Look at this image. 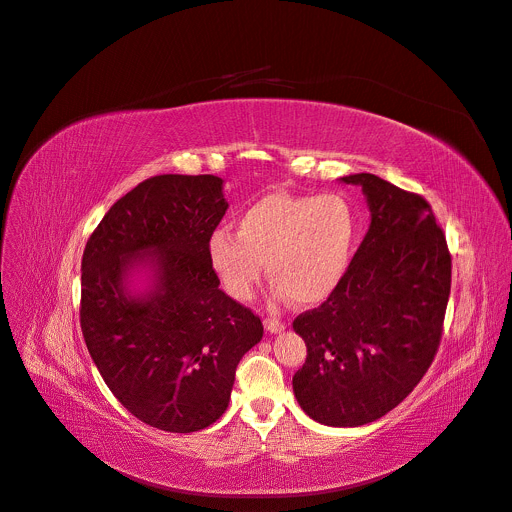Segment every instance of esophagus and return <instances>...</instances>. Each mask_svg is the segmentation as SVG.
I'll list each match as a JSON object with an SVG mask.
<instances>
[{
    "mask_svg": "<svg viewBox=\"0 0 512 512\" xmlns=\"http://www.w3.org/2000/svg\"><path fill=\"white\" fill-rule=\"evenodd\" d=\"M263 324H265V330L270 332V334H280L286 328L280 319H272V317H267Z\"/></svg>",
    "mask_w": 512,
    "mask_h": 512,
    "instance_id": "1",
    "label": "esophagus"
}]
</instances>
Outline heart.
<instances>
[{"label": "heart", "mask_w": 512, "mask_h": 512, "mask_svg": "<svg viewBox=\"0 0 512 512\" xmlns=\"http://www.w3.org/2000/svg\"><path fill=\"white\" fill-rule=\"evenodd\" d=\"M357 236V211L346 197L274 193L240 213L238 232L215 228L207 238V257L236 301L253 297L267 263L276 297L317 305L344 280Z\"/></svg>", "instance_id": "b5f03b06"}]
</instances>
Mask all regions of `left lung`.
I'll return each instance as SVG.
<instances>
[{
    "instance_id": "8db88e82",
    "label": "left lung",
    "mask_w": 512,
    "mask_h": 512,
    "mask_svg": "<svg viewBox=\"0 0 512 512\" xmlns=\"http://www.w3.org/2000/svg\"><path fill=\"white\" fill-rule=\"evenodd\" d=\"M357 184L369 230L340 286L292 328L307 344L292 390L332 427H359L405 400L432 365L450 297L452 259L429 203L373 174Z\"/></svg>"
}]
</instances>
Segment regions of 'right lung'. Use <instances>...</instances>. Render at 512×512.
Masks as SVG:
<instances>
[{"label":"right lung","instance_id":"1","mask_svg":"<svg viewBox=\"0 0 512 512\" xmlns=\"http://www.w3.org/2000/svg\"><path fill=\"white\" fill-rule=\"evenodd\" d=\"M228 201L211 174H161L118 199L87 240L80 328L103 382L134 417L191 434L228 409L261 319L220 290L207 238ZM150 288L129 290L134 271Z\"/></svg>","mask_w":512,"mask_h":512}]
</instances>
